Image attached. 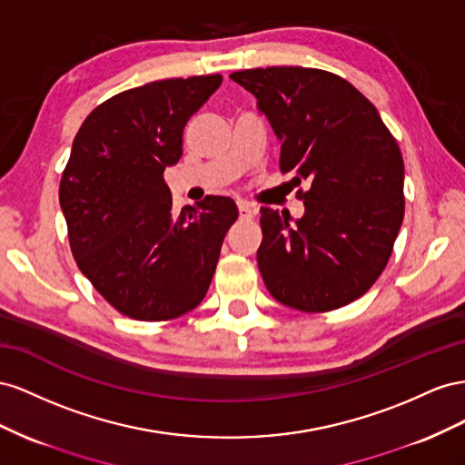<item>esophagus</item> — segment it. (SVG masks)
<instances>
[{
  "instance_id": "1",
  "label": "esophagus",
  "mask_w": 465,
  "mask_h": 465,
  "mask_svg": "<svg viewBox=\"0 0 465 465\" xmlns=\"http://www.w3.org/2000/svg\"><path fill=\"white\" fill-rule=\"evenodd\" d=\"M237 210H240V218L242 220H251L255 216V210L251 204H247L245 201H237Z\"/></svg>"
}]
</instances>
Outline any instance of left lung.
Listing matches in <instances>:
<instances>
[{
  "mask_svg": "<svg viewBox=\"0 0 465 465\" xmlns=\"http://www.w3.org/2000/svg\"><path fill=\"white\" fill-rule=\"evenodd\" d=\"M281 140V171L306 212L261 208L257 264L274 300L308 313L347 306L370 290L400 233L403 157L378 111L335 74L300 65L233 72Z\"/></svg>",
  "mask_w": 465,
  "mask_h": 465,
  "instance_id": "left-lung-1",
  "label": "left lung"
}]
</instances>
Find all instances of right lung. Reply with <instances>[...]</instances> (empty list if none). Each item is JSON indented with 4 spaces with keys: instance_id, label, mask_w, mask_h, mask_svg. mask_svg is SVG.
Segmentation results:
<instances>
[{
    "instance_id": "right-lung-1",
    "label": "right lung",
    "mask_w": 465,
    "mask_h": 465,
    "mask_svg": "<svg viewBox=\"0 0 465 465\" xmlns=\"http://www.w3.org/2000/svg\"><path fill=\"white\" fill-rule=\"evenodd\" d=\"M222 75L162 79L118 93L84 121L60 181L74 259L123 315L167 322L194 310L237 220L228 196L173 210L163 171L183 155V130Z\"/></svg>"
}]
</instances>
